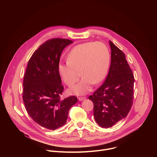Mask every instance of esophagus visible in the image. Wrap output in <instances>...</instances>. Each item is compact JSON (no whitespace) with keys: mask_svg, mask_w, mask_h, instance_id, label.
<instances>
[{"mask_svg":"<svg viewBox=\"0 0 157 157\" xmlns=\"http://www.w3.org/2000/svg\"><path fill=\"white\" fill-rule=\"evenodd\" d=\"M86 99V97H79V98H78V100H79V101H83V100H85Z\"/></svg>","mask_w":157,"mask_h":157,"instance_id":"34e87169","label":"esophagus"}]
</instances>
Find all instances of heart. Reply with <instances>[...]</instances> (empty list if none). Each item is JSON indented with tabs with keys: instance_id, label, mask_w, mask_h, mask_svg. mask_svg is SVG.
Returning <instances> with one entry per match:
<instances>
[{
	"instance_id": "heart-1",
	"label": "heart",
	"mask_w": 157,
	"mask_h": 157,
	"mask_svg": "<svg viewBox=\"0 0 157 157\" xmlns=\"http://www.w3.org/2000/svg\"><path fill=\"white\" fill-rule=\"evenodd\" d=\"M109 61V50L104 43L86 42L73 47L68 53V61L58 63V70L68 86H73L81 74V80L69 89V93L84 95L91 91L94 83L103 80L108 71Z\"/></svg>"
}]
</instances>
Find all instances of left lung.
<instances>
[{"label":"left lung","instance_id":"left-lung-1","mask_svg":"<svg viewBox=\"0 0 157 157\" xmlns=\"http://www.w3.org/2000/svg\"><path fill=\"white\" fill-rule=\"evenodd\" d=\"M111 62L103 84L89 99L94 104L95 121L102 128L114 126L129 113L133 99L134 76L125 54L109 41Z\"/></svg>","mask_w":157,"mask_h":157}]
</instances>
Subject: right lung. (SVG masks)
<instances>
[{
	"label": "right lung",
	"mask_w": 157,
	"mask_h": 157,
	"mask_svg": "<svg viewBox=\"0 0 157 157\" xmlns=\"http://www.w3.org/2000/svg\"><path fill=\"white\" fill-rule=\"evenodd\" d=\"M73 41L47 40L33 53L28 62L23 82V101L29 115L38 124L56 130L67 121L69 110L78 99L60 98L64 87L58 70L63 50Z\"/></svg>",
	"instance_id": "obj_1"
}]
</instances>
